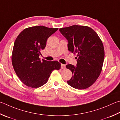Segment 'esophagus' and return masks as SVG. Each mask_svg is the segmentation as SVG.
Returning a JSON list of instances; mask_svg holds the SVG:
<instances>
[{
    "mask_svg": "<svg viewBox=\"0 0 120 120\" xmlns=\"http://www.w3.org/2000/svg\"><path fill=\"white\" fill-rule=\"evenodd\" d=\"M61 68L64 69L66 68V66H65V64H61Z\"/></svg>",
    "mask_w": 120,
    "mask_h": 120,
    "instance_id": "obj_1",
    "label": "esophagus"
}]
</instances>
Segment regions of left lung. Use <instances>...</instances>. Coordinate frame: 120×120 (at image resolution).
<instances>
[{
    "instance_id": "left-lung-1",
    "label": "left lung",
    "mask_w": 120,
    "mask_h": 120,
    "mask_svg": "<svg viewBox=\"0 0 120 120\" xmlns=\"http://www.w3.org/2000/svg\"><path fill=\"white\" fill-rule=\"evenodd\" d=\"M59 30L68 40L69 51L78 56L77 66H66L73 74L68 84L78 90L89 88L102 71L104 59L102 41L96 32L87 26L73 25Z\"/></svg>"
}]
</instances>
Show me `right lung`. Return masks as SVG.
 <instances>
[{
	"label": "right lung",
	"mask_w": 120,
	"mask_h": 120,
	"mask_svg": "<svg viewBox=\"0 0 120 120\" xmlns=\"http://www.w3.org/2000/svg\"><path fill=\"white\" fill-rule=\"evenodd\" d=\"M58 29L38 26L24 29L14 42L12 64L15 72L23 84L31 88L42 86L54 70H59L57 61L40 60V51L45 49L48 38Z\"/></svg>",
	"instance_id": "add662e5"
}]
</instances>
